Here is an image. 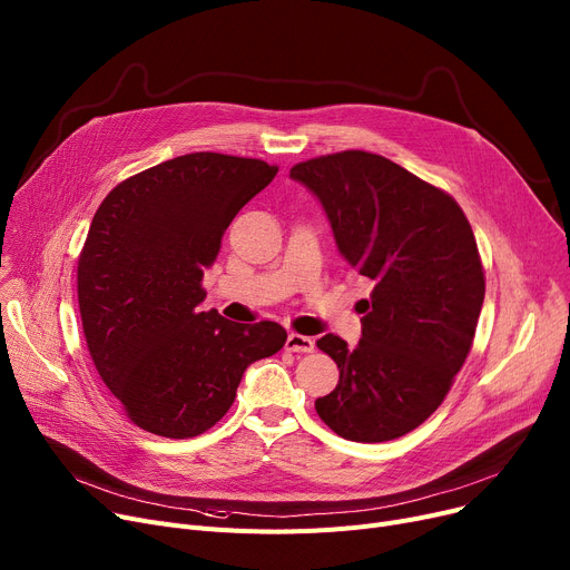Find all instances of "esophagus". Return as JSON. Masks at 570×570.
<instances>
[{
    "label": "esophagus",
    "instance_id": "obj_1",
    "mask_svg": "<svg viewBox=\"0 0 570 570\" xmlns=\"http://www.w3.org/2000/svg\"><path fill=\"white\" fill-rule=\"evenodd\" d=\"M286 348L293 351V353H312L316 348L314 340L312 337H305V335H297V333H291L288 340H286Z\"/></svg>",
    "mask_w": 570,
    "mask_h": 570
}]
</instances>
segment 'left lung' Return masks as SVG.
<instances>
[{
  "label": "left lung",
  "instance_id": "left-lung-1",
  "mask_svg": "<svg viewBox=\"0 0 570 570\" xmlns=\"http://www.w3.org/2000/svg\"><path fill=\"white\" fill-rule=\"evenodd\" d=\"M291 177L321 200L342 256L374 282L361 342H316L340 367L316 413L348 441L404 436L441 406L473 344L485 273L471 224L451 194L365 149L301 161Z\"/></svg>",
  "mask_w": 570,
  "mask_h": 570
}]
</instances>
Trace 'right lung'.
Instances as JSON below:
<instances>
[{"instance_id": "right-lung-1", "label": "right lung", "mask_w": 570, "mask_h": 570, "mask_svg": "<svg viewBox=\"0 0 570 570\" xmlns=\"http://www.w3.org/2000/svg\"><path fill=\"white\" fill-rule=\"evenodd\" d=\"M261 159L194 153L119 183L78 256L85 342L108 391L140 430L191 439L219 423L245 370L275 355V321L200 312L222 237L277 175Z\"/></svg>"}]
</instances>
